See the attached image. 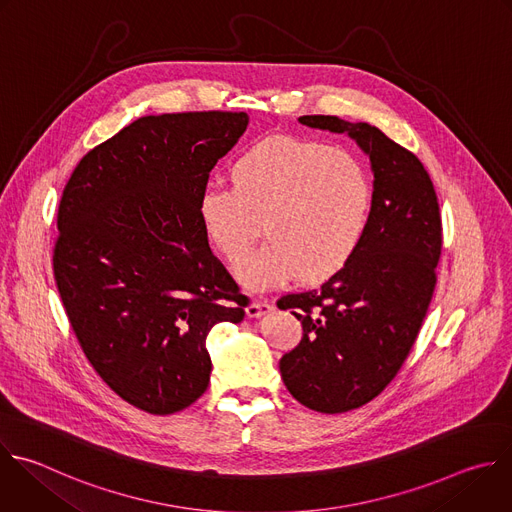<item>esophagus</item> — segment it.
I'll return each mask as SVG.
<instances>
[{"instance_id":"obj_1","label":"esophagus","mask_w":512,"mask_h":512,"mask_svg":"<svg viewBox=\"0 0 512 512\" xmlns=\"http://www.w3.org/2000/svg\"><path fill=\"white\" fill-rule=\"evenodd\" d=\"M271 309H273V305H271L269 301H265V299H255V301H251V303L247 305V315H249V317H261V315L269 313Z\"/></svg>"}]
</instances>
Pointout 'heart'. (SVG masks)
<instances>
[{
  "mask_svg": "<svg viewBox=\"0 0 512 512\" xmlns=\"http://www.w3.org/2000/svg\"><path fill=\"white\" fill-rule=\"evenodd\" d=\"M235 187L207 185L197 201L203 233L229 261L239 259L267 221L269 245L237 263L239 281L263 291L299 275H335L358 251L372 215L364 160L339 146L273 134L249 144L231 164Z\"/></svg>",
  "mask_w": 512,
  "mask_h": 512,
  "instance_id": "1",
  "label": "heart"
}]
</instances>
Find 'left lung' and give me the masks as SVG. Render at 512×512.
I'll return each instance as SVG.
<instances>
[{"label": "left lung", "instance_id": "obj_1", "mask_svg": "<svg viewBox=\"0 0 512 512\" xmlns=\"http://www.w3.org/2000/svg\"><path fill=\"white\" fill-rule=\"evenodd\" d=\"M299 122L348 132L374 170L370 225L354 257L319 289L277 299L303 327L279 360L283 384L303 406L339 414L382 394L406 362L434 295L442 219L424 164L382 130L321 114Z\"/></svg>", "mask_w": 512, "mask_h": 512}]
</instances>
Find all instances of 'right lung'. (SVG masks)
<instances>
[{"label":"right lung","instance_id":"right-lung-1","mask_svg":"<svg viewBox=\"0 0 512 512\" xmlns=\"http://www.w3.org/2000/svg\"><path fill=\"white\" fill-rule=\"evenodd\" d=\"M247 124L223 110L142 116L88 150L64 187L52 265L68 321L98 376L148 414L197 402L209 331L245 317L197 201Z\"/></svg>","mask_w":512,"mask_h":512}]
</instances>
